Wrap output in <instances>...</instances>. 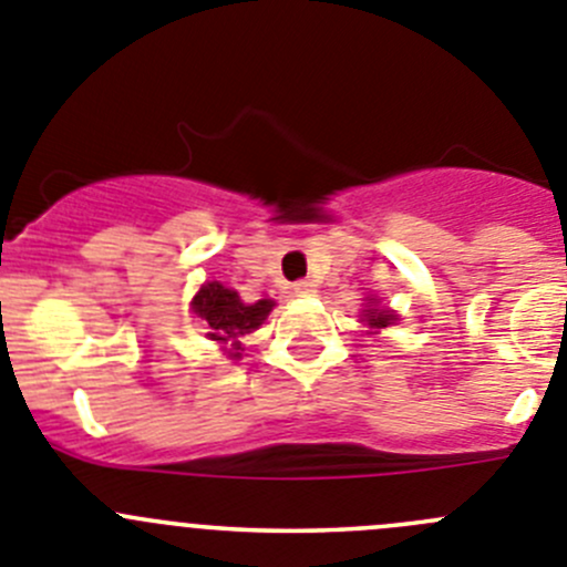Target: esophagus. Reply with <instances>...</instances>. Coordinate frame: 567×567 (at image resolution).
<instances>
[{
    "instance_id": "esophagus-1",
    "label": "esophagus",
    "mask_w": 567,
    "mask_h": 567,
    "mask_svg": "<svg viewBox=\"0 0 567 567\" xmlns=\"http://www.w3.org/2000/svg\"><path fill=\"white\" fill-rule=\"evenodd\" d=\"M293 293L296 296H313L316 293V285L310 282V279H299V282L293 285Z\"/></svg>"
}]
</instances>
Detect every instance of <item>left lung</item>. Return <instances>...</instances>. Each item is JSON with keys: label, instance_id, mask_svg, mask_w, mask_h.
<instances>
[{"label": "left lung", "instance_id": "8db88e82", "mask_svg": "<svg viewBox=\"0 0 567 567\" xmlns=\"http://www.w3.org/2000/svg\"><path fill=\"white\" fill-rule=\"evenodd\" d=\"M374 305H378V301L369 299L367 310H363V321H367L372 330H383V327L394 324V313H391V310H378Z\"/></svg>", "mask_w": 567, "mask_h": 567}]
</instances>
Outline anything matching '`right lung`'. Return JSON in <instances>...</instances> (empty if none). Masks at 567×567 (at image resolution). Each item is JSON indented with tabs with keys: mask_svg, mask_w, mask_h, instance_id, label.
I'll return each instance as SVG.
<instances>
[{
	"mask_svg": "<svg viewBox=\"0 0 567 567\" xmlns=\"http://www.w3.org/2000/svg\"><path fill=\"white\" fill-rule=\"evenodd\" d=\"M274 310L271 299L243 301L240 293L220 282L200 285L193 296V313L206 324V336L218 343H229L231 358H240V338L257 330Z\"/></svg>",
	"mask_w": 567,
	"mask_h": 567,
	"instance_id": "add662e5",
	"label": "right lung"
}]
</instances>
